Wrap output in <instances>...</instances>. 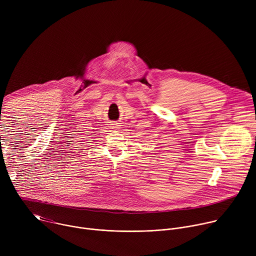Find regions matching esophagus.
<instances>
[{"label":"esophagus","mask_w":256,"mask_h":256,"mask_svg":"<svg viewBox=\"0 0 256 256\" xmlns=\"http://www.w3.org/2000/svg\"><path fill=\"white\" fill-rule=\"evenodd\" d=\"M112 128H114V130H118V128H120V124H116V122H114V124H112Z\"/></svg>","instance_id":"1"}]
</instances>
